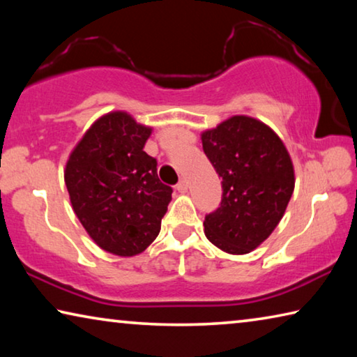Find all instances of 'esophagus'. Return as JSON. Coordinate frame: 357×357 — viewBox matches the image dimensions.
I'll list each match as a JSON object with an SVG mask.
<instances>
[{
	"label": "esophagus",
	"mask_w": 357,
	"mask_h": 357,
	"mask_svg": "<svg viewBox=\"0 0 357 357\" xmlns=\"http://www.w3.org/2000/svg\"><path fill=\"white\" fill-rule=\"evenodd\" d=\"M187 189H189V181H187V179H181L179 183L176 184V190L181 192V193H185Z\"/></svg>",
	"instance_id": "esophagus-1"
}]
</instances>
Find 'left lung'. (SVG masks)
Wrapping results in <instances>:
<instances>
[{"mask_svg": "<svg viewBox=\"0 0 357 357\" xmlns=\"http://www.w3.org/2000/svg\"><path fill=\"white\" fill-rule=\"evenodd\" d=\"M202 143L223 187L220 208L203 222L204 234L229 255L255 250L279 225L293 195L288 149L268 124L247 114L203 130Z\"/></svg>", "mask_w": 357, "mask_h": 357, "instance_id": "1", "label": "left lung"}]
</instances>
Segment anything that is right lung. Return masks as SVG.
I'll use <instances>...</instances> for the list:
<instances>
[{"label": "right lung", "instance_id": "add662e5", "mask_svg": "<svg viewBox=\"0 0 357 357\" xmlns=\"http://www.w3.org/2000/svg\"><path fill=\"white\" fill-rule=\"evenodd\" d=\"M153 128L123 110L102 114L70 151L64 183L78 220L102 250L135 257L154 243L172 200L144 153Z\"/></svg>", "mask_w": 357, "mask_h": 357}]
</instances>
